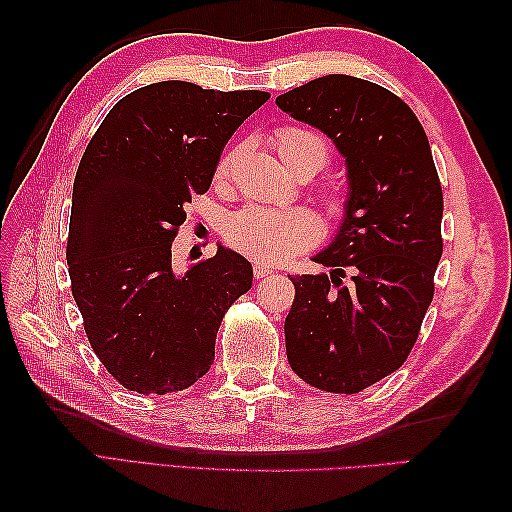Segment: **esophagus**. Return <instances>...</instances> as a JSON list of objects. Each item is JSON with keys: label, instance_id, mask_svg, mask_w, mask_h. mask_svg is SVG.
Here are the masks:
<instances>
[{"label": "esophagus", "instance_id": "1", "mask_svg": "<svg viewBox=\"0 0 512 512\" xmlns=\"http://www.w3.org/2000/svg\"><path fill=\"white\" fill-rule=\"evenodd\" d=\"M253 273H255L257 279H264V277L275 275V268H270V266H266V264H255V266H253Z\"/></svg>", "mask_w": 512, "mask_h": 512}]
</instances>
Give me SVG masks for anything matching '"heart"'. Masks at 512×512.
Masks as SVG:
<instances>
[{
  "mask_svg": "<svg viewBox=\"0 0 512 512\" xmlns=\"http://www.w3.org/2000/svg\"><path fill=\"white\" fill-rule=\"evenodd\" d=\"M273 145L279 158L292 171L321 169L330 160V140L317 129L303 125L277 127ZM242 154V147L228 149L217 160L215 180L226 182L231 178L235 162ZM319 222L310 211L303 209H264V206H248L228 217L224 224V239L237 253L264 264H284L301 250H308L319 239Z\"/></svg>",
  "mask_w": 512,
  "mask_h": 512,
  "instance_id": "b5f03b06",
  "label": "heart"
}]
</instances>
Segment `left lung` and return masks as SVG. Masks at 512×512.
<instances>
[{
    "label": "left lung",
    "instance_id": "8db88e82",
    "mask_svg": "<svg viewBox=\"0 0 512 512\" xmlns=\"http://www.w3.org/2000/svg\"><path fill=\"white\" fill-rule=\"evenodd\" d=\"M277 105L334 140L350 180L339 235L314 257L334 270L288 275V363L321 391L358 394L407 361L433 299L444 204L429 138L400 96L347 74L314 79Z\"/></svg>",
    "mask_w": 512,
    "mask_h": 512
}]
</instances>
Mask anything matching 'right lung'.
<instances>
[{
    "label": "right lung",
    "mask_w": 512,
    "mask_h": 512,
    "mask_svg": "<svg viewBox=\"0 0 512 512\" xmlns=\"http://www.w3.org/2000/svg\"><path fill=\"white\" fill-rule=\"evenodd\" d=\"M268 99L151 83L123 96L85 147L65 257L92 350L125 389L165 396L202 378L226 310L253 284L246 259L222 246L176 275L171 244L228 138Z\"/></svg>",
    "instance_id": "right-lung-1"
}]
</instances>
